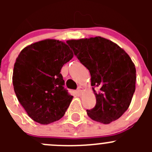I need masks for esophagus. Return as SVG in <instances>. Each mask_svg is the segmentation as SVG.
<instances>
[{"label": "esophagus", "mask_w": 152, "mask_h": 152, "mask_svg": "<svg viewBox=\"0 0 152 152\" xmlns=\"http://www.w3.org/2000/svg\"><path fill=\"white\" fill-rule=\"evenodd\" d=\"M77 92L79 93H82V92H83V88H82L81 86H79L77 88Z\"/></svg>", "instance_id": "esophagus-1"}]
</instances>
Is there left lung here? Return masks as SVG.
I'll return each instance as SVG.
<instances>
[{
	"label": "left lung",
	"instance_id": "1",
	"mask_svg": "<svg viewBox=\"0 0 152 152\" xmlns=\"http://www.w3.org/2000/svg\"><path fill=\"white\" fill-rule=\"evenodd\" d=\"M67 43L91 76L96 104L87 110V115L104 124L118 119L129 107L135 90L136 69L131 58L117 44L101 37Z\"/></svg>",
	"mask_w": 152,
	"mask_h": 152
}]
</instances>
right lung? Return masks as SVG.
Segmentation results:
<instances>
[{"label":"right lung","mask_w":152,"mask_h":152,"mask_svg":"<svg viewBox=\"0 0 152 152\" xmlns=\"http://www.w3.org/2000/svg\"><path fill=\"white\" fill-rule=\"evenodd\" d=\"M65 42L45 39L23 49L13 70V86L29 117L41 124L62 118L73 96L64 87L61 69L73 58Z\"/></svg>","instance_id":"obj_1"}]
</instances>
